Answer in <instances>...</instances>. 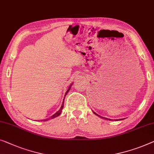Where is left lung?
Listing matches in <instances>:
<instances>
[{
	"mask_svg": "<svg viewBox=\"0 0 154 154\" xmlns=\"http://www.w3.org/2000/svg\"><path fill=\"white\" fill-rule=\"evenodd\" d=\"M94 114L95 115H97V114H96V113L94 112ZM103 118H104V117H103ZM105 119H107V120H111V119H107V118H105Z\"/></svg>",
	"mask_w": 154,
	"mask_h": 154,
	"instance_id": "8db88e82",
	"label": "left lung"
}]
</instances>
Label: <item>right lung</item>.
Masks as SVG:
<instances>
[{"instance_id":"obj_1","label":"right lung","mask_w":154,"mask_h":154,"mask_svg":"<svg viewBox=\"0 0 154 154\" xmlns=\"http://www.w3.org/2000/svg\"><path fill=\"white\" fill-rule=\"evenodd\" d=\"M73 84V83H72ZM70 88H71V85L69 86V89H68V90L66 91V94H65V96L66 95V94L68 93V92L69 91V90H70ZM64 101H63V103H62V106H61V108H60V110L57 111V112H56V113H55L54 115H52L51 116V117L49 118V119H44V120H42V121H44V122H45V121H47V120H48V119H53V118H55V117H57V116H59L61 114V112H62V108H63V107H64Z\"/></svg>"}]
</instances>
